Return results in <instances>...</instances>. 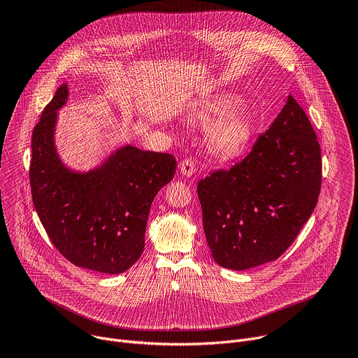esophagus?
Listing matches in <instances>:
<instances>
[{"mask_svg":"<svg viewBox=\"0 0 358 358\" xmlns=\"http://www.w3.org/2000/svg\"><path fill=\"white\" fill-rule=\"evenodd\" d=\"M180 173L185 177H191L194 173H195V166H194V162L189 160V159H184L181 163H180Z\"/></svg>","mask_w":358,"mask_h":358,"instance_id":"1","label":"esophagus"}]
</instances>
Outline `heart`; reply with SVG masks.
<instances>
[{"label": "heart", "mask_w": 358, "mask_h": 358, "mask_svg": "<svg viewBox=\"0 0 358 358\" xmlns=\"http://www.w3.org/2000/svg\"><path fill=\"white\" fill-rule=\"evenodd\" d=\"M238 97L215 93L198 100L188 112V122L198 126L217 123L208 134V147L215 156L231 159L248 145L253 134V123L243 108H236Z\"/></svg>", "instance_id": "b5f03b06"}]
</instances>
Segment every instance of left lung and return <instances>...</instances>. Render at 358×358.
Here are the masks:
<instances>
[{"label": "left lung", "instance_id": "left-lung-1", "mask_svg": "<svg viewBox=\"0 0 358 358\" xmlns=\"http://www.w3.org/2000/svg\"><path fill=\"white\" fill-rule=\"evenodd\" d=\"M320 188V144L309 117L289 94L243 160L198 182L214 261L232 271L276 261L310 218Z\"/></svg>", "mask_w": 358, "mask_h": 358}]
</instances>
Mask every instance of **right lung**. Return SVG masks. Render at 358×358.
Returning <instances> with one entry per match:
<instances>
[{
	"label": "right lung",
	"instance_id": "right-lung-1",
	"mask_svg": "<svg viewBox=\"0 0 358 358\" xmlns=\"http://www.w3.org/2000/svg\"><path fill=\"white\" fill-rule=\"evenodd\" d=\"M68 94V85H61L32 133L34 207L54 246L71 264L123 273L141 257L151 202L173 180L177 162L167 152L123 145L87 173L69 170L54 138L58 110Z\"/></svg>",
	"mask_w": 358,
	"mask_h": 358
}]
</instances>
